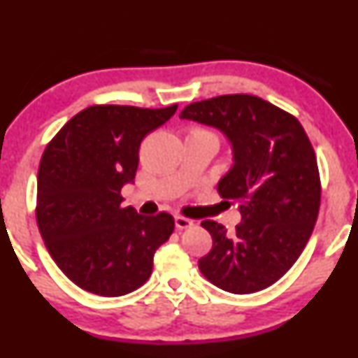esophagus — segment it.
Here are the masks:
<instances>
[{"mask_svg":"<svg viewBox=\"0 0 358 358\" xmlns=\"http://www.w3.org/2000/svg\"><path fill=\"white\" fill-rule=\"evenodd\" d=\"M192 224H194V221L189 220V217H185L181 215L175 216V226H177V229H187V227H191Z\"/></svg>","mask_w":358,"mask_h":358,"instance_id":"esophagus-1","label":"esophagus"}]
</instances>
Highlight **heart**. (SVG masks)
<instances>
[{"instance_id":"b5f03b06","label":"heart","mask_w":358,"mask_h":358,"mask_svg":"<svg viewBox=\"0 0 358 358\" xmlns=\"http://www.w3.org/2000/svg\"><path fill=\"white\" fill-rule=\"evenodd\" d=\"M201 131H203V129H201Z\"/></svg>"}]
</instances>
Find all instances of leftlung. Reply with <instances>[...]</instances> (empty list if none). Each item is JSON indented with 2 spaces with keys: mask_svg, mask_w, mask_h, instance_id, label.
<instances>
[{
  "mask_svg": "<svg viewBox=\"0 0 358 358\" xmlns=\"http://www.w3.org/2000/svg\"><path fill=\"white\" fill-rule=\"evenodd\" d=\"M180 118L222 131L234 150L217 192L240 203L241 222L230 234L220 222L202 221L213 246L199 268L232 294L271 286L300 257L319 215L317 159L305 129L294 115L252 94L192 102Z\"/></svg>",
  "mask_w": 358,
  "mask_h": 358,
  "instance_id": "8db88e82",
  "label": "left lung"
}]
</instances>
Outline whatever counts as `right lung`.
I'll use <instances>...</instances> for the list:
<instances>
[{"label": "right lung", "mask_w": 358, "mask_h": 358, "mask_svg": "<svg viewBox=\"0 0 358 358\" xmlns=\"http://www.w3.org/2000/svg\"><path fill=\"white\" fill-rule=\"evenodd\" d=\"M92 106L48 142L38 172L36 221L59 270L88 292L129 294L148 280L153 256L173 232V216L123 207L143 137L177 112Z\"/></svg>", "instance_id": "obj_1"}]
</instances>
